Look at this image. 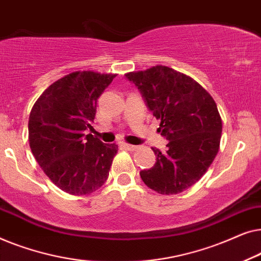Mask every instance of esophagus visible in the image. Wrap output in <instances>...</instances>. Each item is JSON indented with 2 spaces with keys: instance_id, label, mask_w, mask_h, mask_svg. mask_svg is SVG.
Returning <instances> with one entry per match:
<instances>
[{
  "instance_id": "34e87169",
  "label": "esophagus",
  "mask_w": 261,
  "mask_h": 261,
  "mask_svg": "<svg viewBox=\"0 0 261 261\" xmlns=\"http://www.w3.org/2000/svg\"><path fill=\"white\" fill-rule=\"evenodd\" d=\"M122 147L127 151H135L138 148V146L135 145H130V144H122Z\"/></svg>"
}]
</instances>
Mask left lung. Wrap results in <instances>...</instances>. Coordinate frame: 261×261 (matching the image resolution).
I'll return each instance as SVG.
<instances>
[{
  "instance_id": "obj_1",
  "label": "left lung",
  "mask_w": 261,
  "mask_h": 261,
  "mask_svg": "<svg viewBox=\"0 0 261 261\" xmlns=\"http://www.w3.org/2000/svg\"><path fill=\"white\" fill-rule=\"evenodd\" d=\"M148 110L160 120L166 151L152 148L156 162L140 177L162 195L183 192L206 172L219 152L222 121L212 96L187 74L156 65L129 72Z\"/></svg>"
}]
</instances>
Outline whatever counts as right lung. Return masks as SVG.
<instances>
[{
  "label": "right lung",
  "mask_w": 261,
  "mask_h": 261,
  "mask_svg": "<svg viewBox=\"0 0 261 261\" xmlns=\"http://www.w3.org/2000/svg\"><path fill=\"white\" fill-rule=\"evenodd\" d=\"M116 74L78 71L49 85L34 103L28 138L35 160L67 194L89 195L108 179L117 145L103 144L92 129L97 99Z\"/></svg>",
  "instance_id": "add662e5"
}]
</instances>
